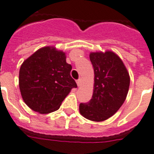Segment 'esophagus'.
<instances>
[{"label": "esophagus", "mask_w": 154, "mask_h": 154, "mask_svg": "<svg viewBox=\"0 0 154 154\" xmlns=\"http://www.w3.org/2000/svg\"><path fill=\"white\" fill-rule=\"evenodd\" d=\"M77 84L78 87H80V85H81V79H78L77 80Z\"/></svg>", "instance_id": "esophagus-1"}]
</instances>
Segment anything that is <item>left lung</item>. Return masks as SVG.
Instances as JSON below:
<instances>
[{
	"instance_id": "1",
	"label": "left lung",
	"mask_w": 154,
	"mask_h": 154,
	"mask_svg": "<svg viewBox=\"0 0 154 154\" xmlns=\"http://www.w3.org/2000/svg\"><path fill=\"white\" fill-rule=\"evenodd\" d=\"M90 60L94 71L92 98L79 106L80 114L92 121L107 120L125 101L130 75L120 57L111 51L91 52Z\"/></svg>"
}]
</instances>
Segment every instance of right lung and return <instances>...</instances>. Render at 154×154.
<instances>
[{
    "instance_id": "add662e5",
    "label": "right lung",
    "mask_w": 154,
    "mask_h": 154,
    "mask_svg": "<svg viewBox=\"0 0 154 154\" xmlns=\"http://www.w3.org/2000/svg\"><path fill=\"white\" fill-rule=\"evenodd\" d=\"M71 65L66 54L52 46L37 50L26 59L19 71V87L24 103L34 111L50 113L60 108L72 88Z\"/></svg>"
}]
</instances>
